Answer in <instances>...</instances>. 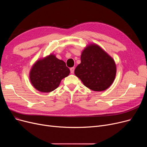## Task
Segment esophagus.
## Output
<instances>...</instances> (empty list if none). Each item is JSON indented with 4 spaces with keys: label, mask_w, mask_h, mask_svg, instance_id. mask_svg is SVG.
Returning a JSON list of instances; mask_svg holds the SVG:
<instances>
[{
    "label": "esophagus",
    "mask_w": 147,
    "mask_h": 147,
    "mask_svg": "<svg viewBox=\"0 0 147 147\" xmlns=\"http://www.w3.org/2000/svg\"><path fill=\"white\" fill-rule=\"evenodd\" d=\"M70 71H71V74H73V73H74V67H71V68H70Z\"/></svg>",
    "instance_id": "esophagus-1"
}]
</instances>
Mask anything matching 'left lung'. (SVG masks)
Here are the masks:
<instances>
[{"instance_id":"left-lung-1","label":"left lung","mask_w":147,"mask_h":147,"mask_svg":"<svg viewBox=\"0 0 147 147\" xmlns=\"http://www.w3.org/2000/svg\"><path fill=\"white\" fill-rule=\"evenodd\" d=\"M74 74L84 85L94 91H103L113 83L116 74L114 59L95 44L88 46L81 55V63Z\"/></svg>"}]
</instances>
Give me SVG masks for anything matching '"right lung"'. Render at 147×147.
Here are the masks:
<instances>
[{
  "instance_id": "1",
  "label": "right lung",
  "mask_w": 147,
  "mask_h": 147,
  "mask_svg": "<svg viewBox=\"0 0 147 147\" xmlns=\"http://www.w3.org/2000/svg\"><path fill=\"white\" fill-rule=\"evenodd\" d=\"M70 71L65 62L51 54L38 60L30 73V79L33 86L42 92H51L56 89L62 79L67 77Z\"/></svg>"
}]
</instances>
